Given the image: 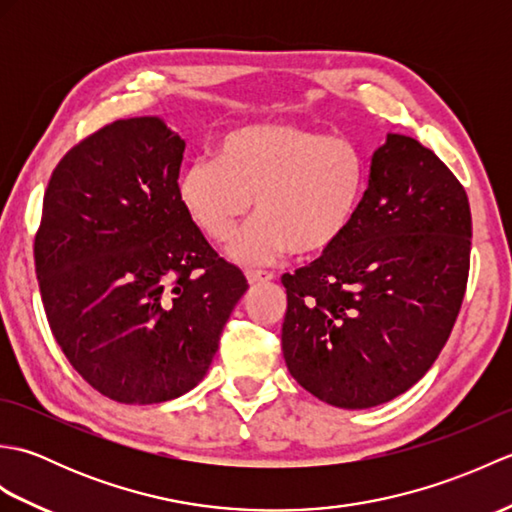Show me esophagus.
Returning <instances> with one entry per match:
<instances>
[{
    "label": "esophagus",
    "mask_w": 512,
    "mask_h": 512,
    "mask_svg": "<svg viewBox=\"0 0 512 512\" xmlns=\"http://www.w3.org/2000/svg\"><path fill=\"white\" fill-rule=\"evenodd\" d=\"M246 279L250 286H259L273 279V273H266V270H246Z\"/></svg>",
    "instance_id": "34e87169"
}]
</instances>
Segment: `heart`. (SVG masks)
I'll list each match as a JSON object with an SVG mask.
<instances>
[{"label":"heart","instance_id":"1","mask_svg":"<svg viewBox=\"0 0 512 512\" xmlns=\"http://www.w3.org/2000/svg\"><path fill=\"white\" fill-rule=\"evenodd\" d=\"M365 189L358 145L297 123L233 129L217 158H195L178 176L184 213L213 242L235 231L255 198L257 217L228 246L239 264H266L286 250L328 253L352 228Z\"/></svg>","mask_w":512,"mask_h":512}]
</instances>
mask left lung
Here are the masks:
<instances>
[{"label":"left lung","mask_w":512,"mask_h":512,"mask_svg":"<svg viewBox=\"0 0 512 512\" xmlns=\"http://www.w3.org/2000/svg\"><path fill=\"white\" fill-rule=\"evenodd\" d=\"M469 264L471 209L460 180L416 138L387 134L350 231L281 277L288 372L341 409L405 394L449 339Z\"/></svg>","instance_id":"obj_1"}]
</instances>
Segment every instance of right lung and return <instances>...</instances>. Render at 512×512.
I'll return each mask as SVG.
<instances>
[{
	"label": "right lung",
	"mask_w": 512,
	"mask_h": 512,
	"mask_svg": "<svg viewBox=\"0 0 512 512\" xmlns=\"http://www.w3.org/2000/svg\"><path fill=\"white\" fill-rule=\"evenodd\" d=\"M184 140L158 116L114 121L52 171L35 237L50 330L103 396L187 394L248 290L178 200Z\"/></svg>",
	"instance_id": "1"
}]
</instances>
